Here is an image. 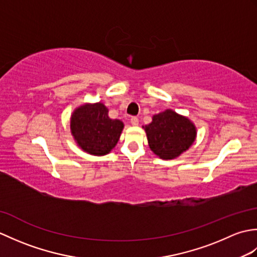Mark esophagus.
Returning a JSON list of instances; mask_svg holds the SVG:
<instances>
[{"instance_id": "esophagus-1", "label": "esophagus", "mask_w": 257, "mask_h": 257, "mask_svg": "<svg viewBox=\"0 0 257 257\" xmlns=\"http://www.w3.org/2000/svg\"><path fill=\"white\" fill-rule=\"evenodd\" d=\"M130 121H132L133 125H138L139 124V119L137 117H132V119H130Z\"/></svg>"}]
</instances>
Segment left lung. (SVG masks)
I'll use <instances>...</instances> for the list:
<instances>
[{
    "label": "left lung",
    "instance_id": "obj_1",
    "mask_svg": "<svg viewBox=\"0 0 257 257\" xmlns=\"http://www.w3.org/2000/svg\"><path fill=\"white\" fill-rule=\"evenodd\" d=\"M144 128L150 149L165 160L174 159L188 150L196 137L193 122L171 109L155 114Z\"/></svg>",
    "mask_w": 257,
    "mask_h": 257
}]
</instances>
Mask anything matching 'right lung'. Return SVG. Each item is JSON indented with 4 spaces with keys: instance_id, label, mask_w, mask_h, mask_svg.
Masks as SVG:
<instances>
[{
    "instance_id": "1",
    "label": "right lung",
    "mask_w": 257,
    "mask_h": 257,
    "mask_svg": "<svg viewBox=\"0 0 257 257\" xmlns=\"http://www.w3.org/2000/svg\"><path fill=\"white\" fill-rule=\"evenodd\" d=\"M123 123L110 119L108 108L101 102L85 103L76 108L70 118V130L77 145L85 152L105 156L116 147Z\"/></svg>"
}]
</instances>
